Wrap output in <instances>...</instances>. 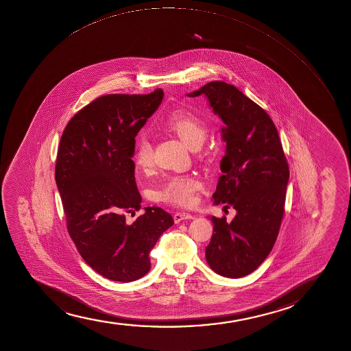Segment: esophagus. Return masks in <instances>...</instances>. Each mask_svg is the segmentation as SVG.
Returning a JSON list of instances; mask_svg holds the SVG:
<instances>
[{
    "mask_svg": "<svg viewBox=\"0 0 351 351\" xmlns=\"http://www.w3.org/2000/svg\"><path fill=\"white\" fill-rule=\"evenodd\" d=\"M174 222L179 223L182 220H187V219H194V215L190 213H185V212H179L173 215Z\"/></svg>",
    "mask_w": 351,
    "mask_h": 351,
    "instance_id": "1",
    "label": "esophagus"
}]
</instances>
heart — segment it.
I'll use <instances>...</instances> for the list:
<instances>
[{
  "label": "heart",
  "mask_w": 351,
  "mask_h": 351,
  "mask_svg": "<svg viewBox=\"0 0 351 351\" xmlns=\"http://www.w3.org/2000/svg\"><path fill=\"white\" fill-rule=\"evenodd\" d=\"M164 129L176 133L184 143L197 149L202 145L207 134V126L197 114L177 110L169 113L162 121ZM133 162L141 171H147L154 166V147L146 137L138 139L133 151ZM202 182L193 174L169 176L161 182L158 197L161 202L178 206H190L195 200V193L202 190Z\"/></svg>",
  "instance_id": "1"
}]
</instances>
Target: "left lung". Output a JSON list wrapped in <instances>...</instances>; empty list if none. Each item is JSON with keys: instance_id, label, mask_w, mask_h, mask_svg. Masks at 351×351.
<instances>
[{"instance_id": "1", "label": "left lung", "mask_w": 351, "mask_h": 351, "mask_svg": "<svg viewBox=\"0 0 351 351\" xmlns=\"http://www.w3.org/2000/svg\"><path fill=\"white\" fill-rule=\"evenodd\" d=\"M206 96L225 128L222 158L214 204L237 210L232 222L212 217L213 235L206 261L225 278L254 271L273 250L286 202L289 166L278 130L269 114L225 82H210L190 97Z\"/></svg>"}]
</instances>
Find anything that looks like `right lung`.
<instances>
[{"label": "right lung", "mask_w": 351, "mask_h": 351, "mask_svg": "<svg viewBox=\"0 0 351 351\" xmlns=\"http://www.w3.org/2000/svg\"><path fill=\"white\" fill-rule=\"evenodd\" d=\"M162 97L161 89L98 97L70 119L58 146L55 178L69 235L83 260L112 281L143 278L151 268L149 252L174 223L154 206L131 225L125 218L141 208L134 138Z\"/></svg>", "instance_id": "right-lung-1"}]
</instances>
